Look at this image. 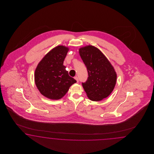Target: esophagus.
Listing matches in <instances>:
<instances>
[{"label": "esophagus", "instance_id": "esophagus-1", "mask_svg": "<svg viewBox=\"0 0 154 154\" xmlns=\"http://www.w3.org/2000/svg\"><path fill=\"white\" fill-rule=\"evenodd\" d=\"M75 79L77 81V82H79V78L77 77V76H75Z\"/></svg>", "mask_w": 154, "mask_h": 154}]
</instances>
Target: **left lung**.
I'll return each mask as SVG.
<instances>
[{
  "label": "left lung",
  "mask_w": 154,
  "mask_h": 154,
  "mask_svg": "<svg viewBox=\"0 0 154 154\" xmlns=\"http://www.w3.org/2000/svg\"><path fill=\"white\" fill-rule=\"evenodd\" d=\"M79 53L88 73V79L82 82L88 98L93 101L107 98L116 82L113 67L102 52L93 46L81 48Z\"/></svg>",
  "instance_id": "8db88e82"
}]
</instances>
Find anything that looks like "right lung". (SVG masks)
Wrapping results in <instances>:
<instances>
[{
    "instance_id": "add662e5",
    "label": "right lung",
    "mask_w": 154,
    "mask_h": 154,
    "mask_svg": "<svg viewBox=\"0 0 154 154\" xmlns=\"http://www.w3.org/2000/svg\"><path fill=\"white\" fill-rule=\"evenodd\" d=\"M68 48L59 46L47 54L35 70L38 89L47 98L57 100L64 97L70 86L77 81L69 75L63 65Z\"/></svg>"
}]
</instances>
